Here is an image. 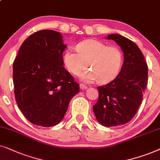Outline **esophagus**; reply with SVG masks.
Listing matches in <instances>:
<instances>
[{"label": "esophagus", "instance_id": "1", "mask_svg": "<svg viewBox=\"0 0 160 160\" xmlns=\"http://www.w3.org/2000/svg\"><path fill=\"white\" fill-rule=\"evenodd\" d=\"M80 88H81V89H82V90H85V89H87V88H88V86H86V85L81 83V84L80 85Z\"/></svg>", "mask_w": 160, "mask_h": 160}]
</instances>
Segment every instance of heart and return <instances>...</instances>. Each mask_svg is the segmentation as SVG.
I'll return each mask as SVG.
<instances>
[{"label": "heart", "instance_id": "obj_1", "mask_svg": "<svg viewBox=\"0 0 160 160\" xmlns=\"http://www.w3.org/2000/svg\"><path fill=\"white\" fill-rule=\"evenodd\" d=\"M77 51L68 48L63 55V63L72 74L78 76L88 66L91 68L82 76L86 82L97 80L106 84L115 80L122 69L123 53L118 47L108 46L96 39L84 40L76 46Z\"/></svg>", "mask_w": 160, "mask_h": 160}]
</instances>
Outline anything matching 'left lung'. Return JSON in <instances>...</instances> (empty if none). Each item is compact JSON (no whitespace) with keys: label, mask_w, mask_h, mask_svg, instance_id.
<instances>
[{"label":"left lung","mask_w":160,"mask_h":160,"mask_svg":"<svg viewBox=\"0 0 160 160\" xmlns=\"http://www.w3.org/2000/svg\"><path fill=\"white\" fill-rule=\"evenodd\" d=\"M114 40L124 53V61L118 77L98 87L99 99L93 106L98 121L105 127L124 124L135 116L141 105L148 84V66L137 44L119 34L106 38Z\"/></svg>","instance_id":"left-lung-1"}]
</instances>
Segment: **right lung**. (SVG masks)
I'll list each match as a JSON object with an SVG mask.
<instances>
[{
    "instance_id": "obj_1",
    "label": "right lung",
    "mask_w": 160,
    "mask_h": 160,
    "mask_svg": "<svg viewBox=\"0 0 160 160\" xmlns=\"http://www.w3.org/2000/svg\"><path fill=\"white\" fill-rule=\"evenodd\" d=\"M67 46L58 32L42 30L23 42L13 63L14 96L30 122L52 127L62 120L79 84L63 67Z\"/></svg>"
}]
</instances>
